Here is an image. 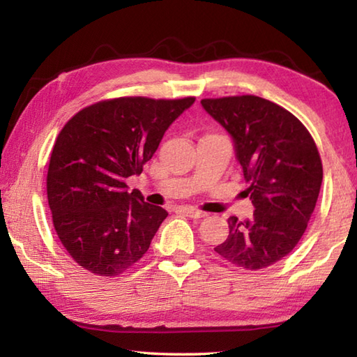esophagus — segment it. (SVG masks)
Returning a JSON list of instances; mask_svg holds the SVG:
<instances>
[{
    "label": "esophagus",
    "instance_id": "34e87169",
    "mask_svg": "<svg viewBox=\"0 0 357 357\" xmlns=\"http://www.w3.org/2000/svg\"><path fill=\"white\" fill-rule=\"evenodd\" d=\"M179 211H181V213H184L185 215L192 217V219H202V217L206 215V214L203 213V211L195 209V208H181Z\"/></svg>",
    "mask_w": 357,
    "mask_h": 357
}]
</instances>
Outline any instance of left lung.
<instances>
[{"label":"left lung","instance_id":"8db88e82","mask_svg":"<svg viewBox=\"0 0 357 357\" xmlns=\"http://www.w3.org/2000/svg\"><path fill=\"white\" fill-rule=\"evenodd\" d=\"M202 105L231 135L255 206L253 217H229L222 258L258 271L287 257L304 234L321 189L323 164L305 126L258 96L203 99Z\"/></svg>","mask_w":357,"mask_h":357}]
</instances>
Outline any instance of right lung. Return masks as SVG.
Listing matches in <instances>:
<instances>
[{
  "label": "right lung",
  "instance_id": "obj_1",
  "mask_svg": "<svg viewBox=\"0 0 357 357\" xmlns=\"http://www.w3.org/2000/svg\"><path fill=\"white\" fill-rule=\"evenodd\" d=\"M195 98H116L75 113L58 134L47 197L59 241L89 273L114 277L148 252L168 213L128 192L165 130Z\"/></svg>",
  "mask_w": 357,
  "mask_h": 357
}]
</instances>
